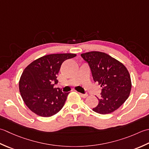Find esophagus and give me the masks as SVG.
I'll return each instance as SVG.
<instances>
[{"instance_id": "obj_1", "label": "esophagus", "mask_w": 149, "mask_h": 149, "mask_svg": "<svg viewBox=\"0 0 149 149\" xmlns=\"http://www.w3.org/2000/svg\"><path fill=\"white\" fill-rule=\"evenodd\" d=\"M79 94H80V95L81 96V97H83V98H86V97H87V94H83V93H79Z\"/></svg>"}]
</instances>
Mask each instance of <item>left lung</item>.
Instances as JSON below:
<instances>
[{
    "label": "left lung",
    "mask_w": 149,
    "mask_h": 149,
    "mask_svg": "<svg viewBox=\"0 0 149 149\" xmlns=\"http://www.w3.org/2000/svg\"><path fill=\"white\" fill-rule=\"evenodd\" d=\"M92 72L94 81L101 85V97L93 111L107 114L116 111L129 96L131 80L125 66L105 53L91 51L81 54Z\"/></svg>",
    "instance_id": "obj_1"
}]
</instances>
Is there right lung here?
I'll use <instances>...</instances> for the list:
<instances>
[{"mask_svg":"<svg viewBox=\"0 0 149 149\" xmlns=\"http://www.w3.org/2000/svg\"><path fill=\"white\" fill-rule=\"evenodd\" d=\"M75 54H52L36 59L24 69L19 81V90L30 110L42 117H50L61 110L69 93L54 88L62 63ZM55 84H54V83Z\"/></svg>","mask_w":149,"mask_h":149,"instance_id":"obj_1","label":"right lung"}]
</instances>
